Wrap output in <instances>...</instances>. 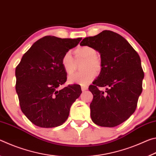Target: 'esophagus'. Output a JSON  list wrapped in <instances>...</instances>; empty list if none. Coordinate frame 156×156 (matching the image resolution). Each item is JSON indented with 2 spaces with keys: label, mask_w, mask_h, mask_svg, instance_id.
Returning <instances> with one entry per match:
<instances>
[{
  "label": "esophagus",
  "mask_w": 156,
  "mask_h": 156,
  "mask_svg": "<svg viewBox=\"0 0 156 156\" xmlns=\"http://www.w3.org/2000/svg\"><path fill=\"white\" fill-rule=\"evenodd\" d=\"M81 89H82V91H84L87 90L88 87L86 86V85H82L81 86Z\"/></svg>",
  "instance_id": "esophagus-1"
}]
</instances>
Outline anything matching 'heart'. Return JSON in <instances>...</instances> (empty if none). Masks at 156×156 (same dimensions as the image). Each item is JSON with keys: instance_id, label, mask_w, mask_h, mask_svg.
<instances>
[{"instance_id": "heart-1", "label": "heart", "mask_w": 156, "mask_h": 156, "mask_svg": "<svg viewBox=\"0 0 156 156\" xmlns=\"http://www.w3.org/2000/svg\"><path fill=\"white\" fill-rule=\"evenodd\" d=\"M76 60H84L81 72L76 73L69 76L70 83H79L83 85L88 84L94 78L96 72L98 73L102 69V61L96 56V49L90 46H80L74 51ZM61 65L65 72L71 74L74 71L75 60L69 51L66 52L61 58Z\"/></svg>"}]
</instances>
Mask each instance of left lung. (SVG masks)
Returning a JSON list of instances; mask_svg holds the SVG:
<instances>
[{
  "label": "left lung",
  "mask_w": 156,
  "mask_h": 156,
  "mask_svg": "<svg viewBox=\"0 0 156 156\" xmlns=\"http://www.w3.org/2000/svg\"><path fill=\"white\" fill-rule=\"evenodd\" d=\"M81 46H90L100 54L102 69L89 87L94 98L91 118L97 125L114 127L135 112L142 91L144 72L139 55L122 36L105 30L84 38ZM98 87H106L105 92Z\"/></svg>",
  "instance_id": "8db88e82"
}]
</instances>
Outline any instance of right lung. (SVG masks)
<instances>
[{"label":"right lung","instance_id":"add662e5","mask_svg":"<svg viewBox=\"0 0 156 156\" xmlns=\"http://www.w3.org/2000/svg\"><path fill=\"white\" fill-rule=\"evenodd\" d=\"M81 40L44 36L32 44L16 68L20 109L35 125L51 128L62 125L71 106L80 96L78 84L58 87L67 80L62 57Z\"/></svg>","mask_w":156,"mask_h":156}]
</instances>
